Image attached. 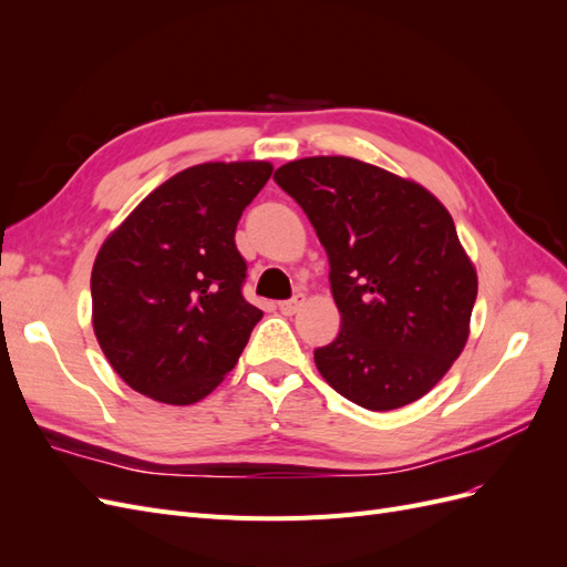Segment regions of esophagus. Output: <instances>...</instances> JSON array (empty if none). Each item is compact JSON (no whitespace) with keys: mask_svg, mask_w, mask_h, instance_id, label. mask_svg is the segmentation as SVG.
Returning <instances> with one entry per match:
<instances>
[{"mask_svg":"<svg viewBox=\"0 0 567 567\" xmlns=\"http://www.w3.org/2000/svg\"><path fill=\"white\" fill-rule=\"evenodd\" d=\"M302 302H305V296H296V298H290V300H281V302H279V310H281V315L290 317V315H296V312L300 310Z\"/></svg>","mask_w":567,"mask_h":567,"instance_id":"34e87169","label":"esophagus"}]
</instances>
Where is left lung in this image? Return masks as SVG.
Instances as JSON below:
<instances>
[{
    "mask_svg": "<svg viewBox=\"0 0 567 567\" xmlns=\"http://www.w3.org/2000/svg\"><path fill=\"white\" fill-rule=\"evenodd\" d=\"M329 255L340 333L315 350L342 398L390 411L433 390L468 340L477 274L447 208L421 184L346 156L274 173Z\"/></svg>",
    "mask_w": 567,
    "mask_h": 567,
    "instance_id": "1",
    "label": "left lung"
}]
</instances>
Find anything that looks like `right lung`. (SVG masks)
<instances>
[{
    "label": "right lung",
    "mask_w": 567,
    "mask_h": 567,
    "mask_svg": "<svg viewBox=\"0 0 567 567\" xmlns=\"http://www.w3.org/2000/svg\"><path fill=\"white\" fill-rule=\"evenodd\" d=\"M271 163H203L151 192L101 246L92 269V323L132 390L194 404L236 367L262 310L241 286L234 241Z\"/></svg>",
    "instance_id": "add662e5"
}]
</instances>
